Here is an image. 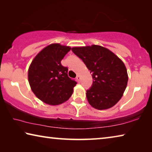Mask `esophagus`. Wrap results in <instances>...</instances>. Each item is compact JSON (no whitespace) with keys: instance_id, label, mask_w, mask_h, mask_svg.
Returning a JSON list of instances; mask_svg holds the SVG:
<instances>
[{"instance_id":"esophagus-1","label":"esophagus","mask_w":152,"mask_h":152,"mask_svg":"<svg viewBox=\"0 0 152 152\" xmlns=\"http://www.w3.org/2000/svg\"><path fill=\"white\" fill-rule=\"evenodd\" d=\"M76 80L78 81V82H80V76H76Z\"/></svg>"}]
</instances>
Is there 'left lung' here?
<instances>
[{
  "instance_id": "8db88e82",
  "label": "left lung",
  "mask_w": 152,
  "mask_h": 152,
  "mask_svg": "<svg viewBox=\"0 0 152 152\" xmlns=\"http://www.w3.org/2000/svg\"><path fill=\"white\" fill-rule=\"evenodd\" d=\"M72 51L92 73L93 82L86 91L89 104L99 110L114 106L127 87L128 75L124 63L112 51L100 45L72 48Z\"/></svg>"
}]
</instances>
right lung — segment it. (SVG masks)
I'll list each match as a JSON object with an SVG mask.
<instances>
[{
  "label": "right lung",
  "mask_w": 152,
  "mask_h": 152,
  "mask_svg": "<svg viewBox=\"0 0 152 152\" xmlns=\"http://www.w3.org/2000/svg\"><path fill=\"white\" fill-rule=\"evenodd\" d=\"M71 48L53 43L45 47L33 59L28 79L33 93L45 103L57 105L68 101L77 82L68 76V68L61 61Z\"/></svg>",
  "instance_id": "obj_1"
}]
</instances>
